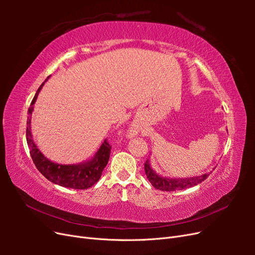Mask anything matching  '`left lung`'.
<instances>
[{
	"label": "left lung",
	"instance_id": "left-lung-1",
	"mask_svg": "<svg viewBox=\"0 0 255 255\" xmlns=\"http://www.w3.org/2000/svg\"><path fill=\"white\" fill-rule=\"evenodd\" d=\"M144 171L146 177H148V180L152 184V186L163 191H175L194 187L196 185L203 182L205 179H207V176L210 175V172H207L198 176L179 177V179H177V177L161 176L153 170V168L151 167L150 164V159H146L145 161Z\"/></svg>",
	"mask_w": 255,
	"mask_h": 255
}]
</instances>
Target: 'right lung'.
<instances>
[{
  "instance_id": "obj_1",
  "label": "right lung",
  "mask_w": 255,
  "mask_h": 255,
  "mask_svg": "<svg viewBox=\"0 0 255 255\" xmlns=\"http://www.w3.org/2000/svg\"><path fill=\"white\" fill-rule=\"evenodd\" d=\"M50 76H48L47 80L40 85V87L36 91V95L32 103H30L27 113L28 117L26 121V141L29 148L30 156H32L36 168L50 182L67 188L87 189L91 187L92 185H95L100 180V177H101L103 169L109 163L112 146L105 139L102 144L100 145L99 150L95 153L94 156L79 164H57L43 155L33 139L32 129H30V119H32L34 104L38 98V95H39L40 90L42 89L44 83L50 79Z\"/></svg>"
}]
</instances>
